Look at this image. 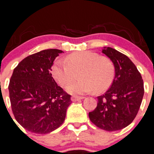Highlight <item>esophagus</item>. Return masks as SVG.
I'll list each match as a JSON object with an SVG mask.
<instances>
[{"label": "esophagus", "instance_id": "1", "mask_svg": "<svg viewBox=\"0 0 154 154\" xmlns=\"http://www.w3.org/2000/svg\"><path fill=\"white\" fill-rule=\"evenodd\" d=\"M83 98H84L83 97L72 96V97H71V100H72V101H73V102H76V101H79V100H82Z\"/></svg>", "mask_w": 154, "mask_h": 154}]
</instances>
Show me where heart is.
<instances>
[{"label": "heart", "instance_id": "b5f03b06", "mask_svg": "<svg viewBox=\"0 0 154 154\" xmlns=\"http://www.w3.org/2000/svg\"><path fill=\"white\" fill-rule=\"evenodd\" d=\"M66 61H55L52 66V74L63 86L75 79L79 74L80 80L66 86L68 93L83 94L92 90L102 92L112 83L115 68L108 57L85 51L73 53L66 57Z\"/></svg>", "mask_w": 154, "mask_h": 154}]
</instances>
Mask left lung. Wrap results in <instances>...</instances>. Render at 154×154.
<instances>
[{
    "label": "left lung",
    "mask_w": 154,
    "mask_h": 154,
    "mask_svg": "<svg viewBox=\"0 0 154 154\" xmlns=\"http://www.w3.org/2000/svg\"><path fill=\"white\" fill-rule=\"evenodd\" d=\"M102 52L114 63L115 76L109 89L97 97V106L88 116L100 128L115 131L129 125L137 116L144 95L143 80L127 56L111 47H103Z\"/></svg>",
    "instance_id": "left-lung-1"
}]
</instances>
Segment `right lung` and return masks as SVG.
I'll return each mask as SVG.
<instances>
[{"label":"right lung","mask_w":154,"mask_h":154,"mask_svg":"<svg viewBox=\"0 0 154 154\" xmlns=\"http://www.w3.org/2000/svg\"><path fill=\"white\" fill-rule=\"evenodd\" d=\"M63 52L43 50L24 58L13 71L9 85L12 112L29 131L46 134L63 123L71 96L51 74L54 59Z\"/></svg>","instance_id":"1"}]
</instances>
